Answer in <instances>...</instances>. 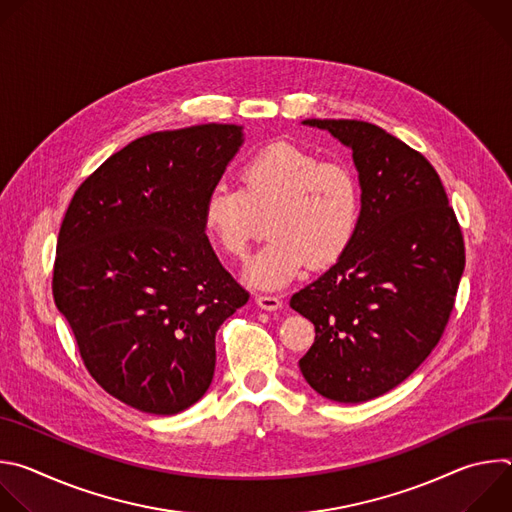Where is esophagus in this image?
Listing matches in <instances>:
<instances>
[{"instance_id":"1","label":"esophagus","mask_w":512,"mask_h":512,"mask_svg":"<svg viewBox=\"0 0 512 512\" xmlns=\"http://www.w3.org/2000/svg\"><path fill=\"white\" fill-rule=\"evenodd\" d=\"M281 298H277V296H257V306L261 308V310H269V312H273V310H279L281 308Z\"/></svg>"}]
</instances>
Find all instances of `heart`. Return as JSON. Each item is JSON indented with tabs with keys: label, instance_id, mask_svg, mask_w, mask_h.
Masks as SVG:
<instances>
[{
	"label": "heart",
	"instance_id": "obj_1",
	"mask_svg": "<svg viewBox=\"0 0 512 512\" xmlns=\"http://www.w3.org/2000/svg\"><path fill=\"white\" fill-rule=\"evenodd\" d=\"M239 188L216 186L202 208L208 237L229 257L241 259L267 212V243L247 265L249 283L275 289L312 269L334 265L350 249L362 216V184L342 160L291 141H273L253 152L237 172Z\"/></svg>",
	"mask_w": 512,
	"mask_h": 512
}]
</instances>
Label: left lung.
Here are the masks:
<instances>
[{"label":"left lung","instance_id":"left-lung-1","mask_svg":"<svg viewBox=\"0 0 512 512\" xmlns=\"http://www.w3.org/2000/svg\"><path fill=\"white\" fill-rule=\"evenodd\" d=\"M304 123L352 148L362 216L344 257L289 300L316 328L300 371L326 399L371 401L442 340L466 265L464 237L423 154L367 121Z\"/></svg>","mask_w":512,"mask_h":512}]
</instances>
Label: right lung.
<instances>
[{
	"instance_id": "obj_1",
	"label": "right lung",
	"mask_w": 512,
	"mask_h": 512,
	"mask_svg": "<svg viewBox=\"0 0 512 512\" xmlns=\"http://www.w3.org/2000/svg\"><path fill=\"white\" fill-rule=\"evenodd\" d=\"M241 141L231 123L143 135L77 188L62 218L54 302L89 375L143 413L174 415L206 393L216 330L249 302L202 225Z\"/></svg>"
}]
</instances>
